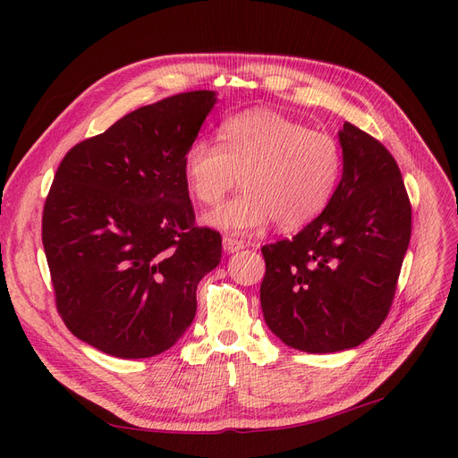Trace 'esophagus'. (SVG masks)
<instances>
[{
  "instance_id": "34e87169",
  "label": "esophagus",
  "mask_w": 458,
  "mask_h": 458,
  "mask_svg": "<svg viewBox=\"0 0 458 458\" xmlns=\"http://www.w3.org/2000/svg\"><path fill=\"white\" fill-rule=\"evenodd\" d=\"M243 247H245V245H243V242H237V239L228 237V235H225V237H223V249H225V252H228V254L239 252V250H242Z\"/></svg>"
}]
</instances>
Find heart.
Returning <instances> with one entry per match:
<instances>
[{"instance_id":"b5f03b06","label":"heart","mask_w":458,"mask_h":458,"mask_svg":"<svg viewBox=\"0 0 458 458\" xmlns=\"http://www.w3.org/2000/svg\"><path fill=\"white\" fill-rule=\"evenodd\" d=\"M221 139H195L183 156L187 191L200 204L219 202L242 176L243 192L202 216L209 228L249 235L276 221L299 230L325 211L342 180L338 140L276 111L233 114Z\"/></svg>"}]
</instances>
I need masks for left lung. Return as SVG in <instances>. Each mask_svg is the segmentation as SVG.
Masks as SVG:
<instances>
[{
	"label": "left lung",
	"instance_id": "1",
	"mask_svg": "<svg viewBox=\"0 0 458 458\" xmlns=\"http://www.w3.org/2000/svg\"><path fill=\"white\" fill-rule=\"evenodd\" d=\"M338 139L344 171L330 204L293 239L261 249L267 327L318 354L358 347L386 319L412 230L392 154L351 123Z\"/></svg>",
	"mask_w": 458,
	"mask_h": 458
}]
</instances>
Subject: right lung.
<instances>
[{
  "label": "right lung",
  "instance_id": "obj_1",
  "mask_svg": "<svg viewBox=\"0 0 458 458\" xmlns=\"http://www.w3.org/2000/svg\"><path fill=\"white\" fill-rule=\"evenodd\" d=\"M216 92L139 107L76 144L42 213V245L68 330L116 358L171 349L197 314L221 233L195 226L183 156Z\"/></svg>",
  "mask_w": 458,
  "mask_h": 458
}]
</instances>
